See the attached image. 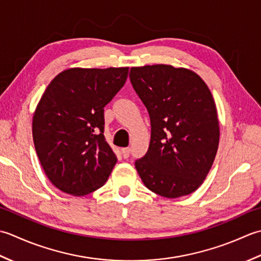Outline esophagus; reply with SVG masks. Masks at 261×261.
Masks as SVG:
<instances>
[{"label": "esophagus", "mask_w": 261, "mask_h": 261, "mask_svg": "<svg viewBox=\"0 0 261 261\" xmlns=\"http://www.w3.org/2000/svg\"><path fill=\"white\" fill-rule=\"evenodd\" d=\"M121 154H123L124 159H127V158L129 156V154H130V148H129V147H124V148H121Z\"/></svg>", "instance_id": "1"}]
</instances>
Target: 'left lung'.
Here are the masks:
<instances>
[{
    "instance_id": "8db88e82",
    "label": "left lung",
    "mask_w": 261,
    "mask_h": 261,
    "mask_svg": "<svg viewBox=\"0 0 261 261\" xmlns=\"http://www.w3.org/2000/svg\"><path fill=\"white\" fill-rule=\"evenodd\" d=\"M129 77L151 119L150 146L135 161L143 184L167 198L194 193L210 172L220 142L208 87L188 68L164 64L132 67Z\"/></svg>"
}]
</instances>
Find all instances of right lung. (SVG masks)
I'll use <instances>...</instances> for the list:
<instances>
[{
    "mask_svg": "<svg viewBox=\"0 0 261 261\" xmlns=\"http://www.w3.org/2000/svg\"><path fill=\"white\" fill-rule=\"evenodd\" d=\"M128 67L68 68L41 95L33 138L42 169L63 193L84 196L107 181L117 158L103 135V108L124 87Z\"/></svg>",
    "mask_w": 261,
    "mask_h": 261,
    "instance_id": "obj_1",
    "label": "right lung"
}]
</instances>
